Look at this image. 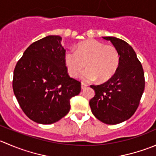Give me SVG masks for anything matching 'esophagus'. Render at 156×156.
<instances>
[{
    "label": "esophagus",
    "instance_id": "obj_1",
    "mask_svg": "<svg viewBox=\"0 0 156 156\" xmlns=\"http://www.w3.org/2000/svg\"><path fill=\"white\" fill-rule=\"evenodd\" d=\"M87 86H88L87 84H85V83H81V89H82V90L85 89V88L87 87Z\"/></svg>",
    "mask_w": 156,
    "mask_h": 156
}]
</instances>
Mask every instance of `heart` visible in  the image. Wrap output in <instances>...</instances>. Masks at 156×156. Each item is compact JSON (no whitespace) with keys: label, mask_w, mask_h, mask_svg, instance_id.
Returning <instances> with one entry per match:
<instances>
[{"label":"heart","mask_w":156,"mask_h":156,"mask_svg":"<svg viewBox=\"0 0 156 156\" xmlns=\"http://www.w3.org/2000/svg\"><path fill=\"white\" fill-rule=\"evenodd\" d=\"M65 65L69 75L73 78L84 69L81 79L93 81L99 78L100 81H106L115 74L119 65V54L115 47L105 45L102 42L90 40L80 44L76 50H68L64 56Z\"/></svg>","instance_id":"b5f03b06"}]
</instances>
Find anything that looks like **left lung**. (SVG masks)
<instances>
[{
    "instance_id": "8db88e82",
    "label": "left lung",
    "mask_w": 156,
    "mask_h": 156,
    "mask_svg": "<svg viewBox=\"0 0 156 156\" xmlns=\"http://www.w3.org/2000/svg\"><path fill=\"white\" fill-rule=\"evenodd\" d=\"M109 41L119 54V65L113 76L100 85H90L95 96L89 104L94 115L107 125H117L130 119L139 106L145 87L144 72L130 45L115 37Z\"/></svg>"
}]
</instances>
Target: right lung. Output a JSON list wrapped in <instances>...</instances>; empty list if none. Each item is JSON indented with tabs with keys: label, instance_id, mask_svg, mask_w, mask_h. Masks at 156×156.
Instances as JSON below:
<instances>
[{
	"label": "right lung",
	"instance_id": "add662e5",
	"mask_svg": "<svg viewBox=\"0 0 156 156\" xmlns=\"http://www.w3.org/2000/svg\"><path fill=\"white\" fill-rule=\"evenodd\" d=\"M62 37L49 35L34 42L17 62L12 89L25 114L50 125L70 110V99L81 92V82L70 78L65 65Z\"/></svg>",
	"mask_w": 156,
	"mask_h": 156
}]
</instances>
